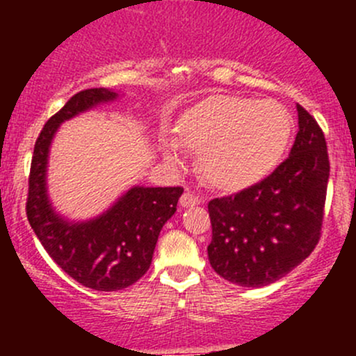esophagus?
Returning a JSON list of instances; mask_svg holds the SVG:
<instances>
[{
  "label": "esophagus",
  "mask_w": 356,
  "mask_h": 356,
  "mask_svg": "<svg viewBox=\"0 0 356 356\" xmlns=\"http://www.w3.org/2000/svg\"><path fill=\"white\" fill-rule=\"evenodd\" d=\"M179 203H181V207L189 208V207H196V204H200L201 200L196 195H193L191 191H184V195L181 196V201H179Z\"/></svg>",
  "instance_id": "1"
}]
</instances>
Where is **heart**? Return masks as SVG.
<instances>
[{
    "label": "heart",
    "mask_w": 356,
    "mask_h": 356,
    "mask_svg": "<svg viewBox=\"0 0 356 356\" xmlns=\"http://www.w3.org/2000/svg\"><path fill=\"white\" fill-rule=\"evenodd\" d=\"M293 122L282 105L217 95L189 108L177 139L161 141L165 160L182 165V148L200 152L203 177L222 191H241L264 181L288 149Z\"/></svg>",
    "instance_id": "obj_1"
}]
</instances>
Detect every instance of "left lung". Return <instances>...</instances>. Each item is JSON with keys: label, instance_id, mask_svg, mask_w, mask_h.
Segmentation results:
<instances>
[{"label": "left lung", "instance_id": "obj_1", "mask_svg": "<svg viewBox=\"0 0 356 356\" xmlns=\"http://www.w3.org/2000/svg\"><path fill=\"white\" fill-rule=\"evenodd\" d=\"M298 110L289 156L268 177L208 203V260L220 277L261 288L289 274L321 239L329 182L327 145L317 120Z\"/></svg>", "mask_w": 356, "mask_h": 356}]
</instances>
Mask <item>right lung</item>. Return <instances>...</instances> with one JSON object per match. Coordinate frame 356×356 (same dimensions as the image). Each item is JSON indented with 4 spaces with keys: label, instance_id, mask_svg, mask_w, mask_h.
<instances>
[{
    "label": "right lung",
    "instance_id": "obj_1",
    "mask_svg": "<svg viewBox=\"0 0 356 356\" xmlns=\"http://www.w3.org/2000/svg\"><path fill=\"white\" fill-rule=\"evenodd\" d=\"M117 98L118 92L105 88L86 89L46 122L34 146L25 207L32 231L56 265L79 284L96 291L125 289L148 272L161 227L175 213L184 191L134 186L89 220L72 222L56 213L46 184L49 146L56 131L75 115Z\"/></svg>",
    "mask_w": 356,
    "mask_h": 356
}]
</instances>
